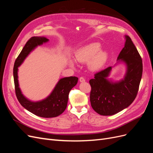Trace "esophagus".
I'll list each match as a JSON object with an SVG mask.
<instances>
[{"instance_id":"34e87169","label":"esophagus","mask_w":153,"mask_h":153,"mask_svg":"<svg viewBox=\"0 0 153 153\" xmlns=\"http://www.w3.org/2000/svg\"><path fill=\"white\" fill-rule=\"evenodd\" d=\"M79 81L80 82H84L85 81V78L84 77H80V79H79Z\"/></svg>"}]
</instances>
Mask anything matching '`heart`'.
<instances>
[{"mask_svg": "<svg viewBox=\"0 0 153 153\" xmlns=\"http://www.w3.org/2000/svg\"><path fill=\"white\" fill-rule=\"evenodd\" d=\"M98 43H92L78 49L75 55V59L78 62H88V66L92 71H98L102 68L108 59V53L101 50ZM71 67L75 66V62H69Z\"/></svg>", "mask_w": 153, "mask_h": 153, "instance_id": "1", "label": "heart"}]
</instances>
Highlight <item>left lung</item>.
Listing matches in <instances>:
<instances>
[{"mask_svg":"<svg viewBox=\"0 0 153 153\" xmlns=\"http://www.w3.org/2000/svg\"><path fill=\"white\" fill-rule=\"evenodd\" d=\"M124 47L117 57V62L126 66L123 79L113 81L108 78L113 67L95 74L89 81L92 108L101 115H112L130 105L135 99L142 75V61L135 46L125 36Z\"/></svg>","mask_w":153,"mask_h":153,"instance_id":"1","label":"left lung"}]
</instances>
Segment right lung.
Segmentation results:
<instances>
[{"label":"right lung","instance_id":"1","mask_svg":"<svg viewBox=\"0 0 153 153\" xmlns=\"http://www.w3.org/2000/svg\"><path fill=\"white\" fill-rule=\"evenodd\" d=\"M48 41V39L43 36L32 37L26 43L16 59L13 68L14 82L18 100L22 106L30 112L37 116L45 118L57 117L64 112L67 106L69 92L73 87L76 85L78 80L76 76L61 78L55 85L52 92L47 98L40 101H30L22 94L18 82V67L24 62L26 57L37 47L47 43Z\"/></svg>","mask_w":153,"mask_h":153}]
</instances>
